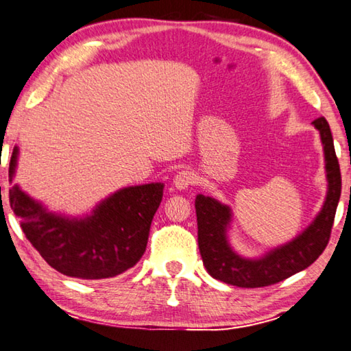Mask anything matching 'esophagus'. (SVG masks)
I'll return each mask as SVG.
<instances>
[{
    "instance_id": "34e87169",
    "label": "esophagus",
    "mask_w": 351,
    "mask_h": 351,
    "mask_svg": "<svg viewBox=\"0 0 351 351\" xmlns=\"http://www.w3.org/2000/svg\"><path fill=\"white\" fill-rule=\"evenodd\" d=\"M195 173L193 171H190V170H181L180 173H178L176 176H175V180H173V186L178 189V190H184V189H187L189 186H192V184H195Z\"/></svg>"
}]
</instances>
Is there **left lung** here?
<instances>
[{
	"instance_id": "8db88e82",
	"label": "left lung",
	"mask_w": 351,
	"mask_h": 351,
	"mask_svg": "<svg viewBox=\"0 0 351 351\" xmlns=\"http://www.w3.org/2000/svg\"><path fill=\"white\" fill-rule=\"evenodd\" d=\"M311 124L321 135L328 182L321 212L295 239L273 248L261 258L248 259L239 256L228 242L227 228L230 227L232 221L230 207L216 201L215 197L197 195L195 199L197 245L210 276L230 285L256 289L281 282L295 273L302 271L326 250L341 197V170L327 119L321 117Z\"/></svg>"
}]
</instances>
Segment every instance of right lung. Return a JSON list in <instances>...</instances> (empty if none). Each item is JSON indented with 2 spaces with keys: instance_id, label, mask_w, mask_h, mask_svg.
Instances as JSON below:
<instances>
[{
  "instance_id": "add662e5",
  "label": "right lung",
  "mask_w": 351,
  "mask_h": 351,
  "mask_svg": "<svg viewBox=\"0 0 351 351\" xmlns=\"http://www.w3.org/2000/svg\"><path fill=\"white\" fill-rule=\"evenodd\" d=\"M16 159L15 147L9 165L10 182ZM162 189L161 182L121 189L84 218L49 212L16 184L9 190V199L25 238L50 267L70 278L104 279L121 275L141 259Z\"/></svg>"
}]
</instances>
